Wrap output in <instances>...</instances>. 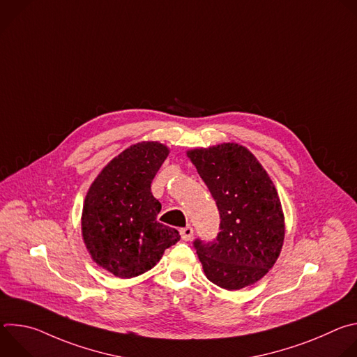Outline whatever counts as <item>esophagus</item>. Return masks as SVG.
Instances as JSON below:
<instances>
[{
  "mask_svg": "<svg viewBox=\"0 0 357 357\" xmlns=\"http://www.w3.org/2000/svg\"><path fill=\"white\" fill-rule=\"evenodd\" d=\"M179 233H181V237H182V240H185V241H189V240L192 238V236H193V229H192L190 226H186V227L181 229V230H179Z\"/></svg>",
  "mask_w": 357,
  "mask_h": 357,
  "instance_id": "34e87169",
  "label": "esophagus"
}]
</instances>
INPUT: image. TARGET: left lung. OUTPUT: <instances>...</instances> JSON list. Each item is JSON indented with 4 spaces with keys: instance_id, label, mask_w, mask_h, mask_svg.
<instances>
[{
    "instance_id": "obj_1",
    "label": "left lung",
    "mask_w": 357,
    "mask_h": 357,
    "mask_svg": "<svg viewBox=\"0 0 357 357\" xmlns=\"http://www.w3.org/2000/svg\"><path fill=\"white\" fill-rule=\"evenodd\" d=\"M186 154L220 215V231L213 241H193L203 271L209 281L229 291L257 282L275 264L285 234L273 181L257 158L234 142Z\"/></svg>"
}]
</instances>
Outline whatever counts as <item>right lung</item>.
I'll use <instances>...</instances> for the list:
<instances>
[{"instance_id":"obj_1","label":"right lung","mask_w":357,"mask_h":357,"mask_svg":"<svg viewBox=\"0 0 357 357\" xmlns=\"http://www.w3.org/2000/svg\"><path fill=\"white\" fill-rule=\"evenodd\" d=\"M169 154L167 145L142 141L124 149L101 171L86 195L82 234L93 261L120 278L154 267L179 231L157 220L161 203L151 182Z\"/></svg>"}]
</instances>
